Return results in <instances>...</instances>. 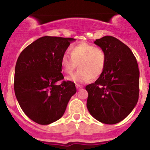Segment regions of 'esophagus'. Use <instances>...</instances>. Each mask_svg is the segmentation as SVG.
Instances as JSON below:
<instances>
[{
	"instance_id": "34e87169",
	"label": "esophagus",
	"mask_w": 150,
	"mask_h": 150,
	"mask_svg": "<svg viewBox=\"0 0 150 150\" xmlns=\"http://www.w3.org/2000/svg\"><path fill=\"white\" fill-rule=\"evenodd\" d=\"M76 87L78 90L81 89V88H83V86H81V85H79V84H76Z\"/></svg>"
}]
</instances>
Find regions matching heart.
Masks as SVG:
<instances>
[{
	"instance_id": "obj_1",
	"label": "heart",
	"mask_w": 150,
	"mask_h": 150,
	"mask_svg": "<svg viewBox=\"0 0 150 150\" xmlns=\"http://www.w3.org/2000/svg\"><path fill=\"white\" fill-rule=\"evenodd\" d=\"M70 55L64 53L60 60L62 70L64 74H75L67 77V80L74 83H84L91 79H97L103 74L107 64L105 52L100 48L87 43H81L71 46Z\"/></svg>"
}]
</instances>
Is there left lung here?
Segmentation results:
<instances>
[{
    "mask_svg": "<svg viewBox=\"0 0 150 150\" xmlns=\"http://www.w3.org/2000/svg\"><path fill=\"white\" fill-rule=\"evenodd\" d=\"M105 52L107 64L103 74L88 85L87 108L95 120L116 124L133 110L139 97L138 65L132 50L112 36L94 42Z\"/></svg>",
    "mask_w": 150,
    "mask_h": 150,
    "instance_id": "1",
    "label": "left lung"
}]
</instances>
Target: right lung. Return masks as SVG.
Listing matches in <instances>:
<instances>
[{
    "instance_id": "obj_1",
    "label": "right lung",
    "mask_w": 150,
    "mask_h": 150,
    "mask_svg": "<svg viewBox=\"0 0 150 150\" xmlns=\"http://www.w3.org/2000/svg\"><path fill=\"white\" fill-rule=\"evenodd\" d=\"M74 38L45 36L28 46L17 59L14 90L23 112L40 125L59 120L71 97L74 83L63 81L60 60Z\"/></svg>"
}]
</instances>
